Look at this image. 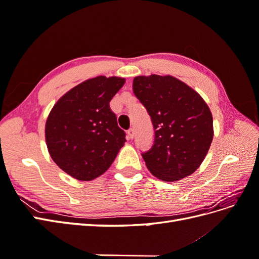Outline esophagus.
<instances>
[{
  "label": "esophagus",
  "mask_w": 259,
  "mask_h": 259,
  "mask_svg": "<svg viewBox=\"0 0 259 259\" xmlns=\"http://www.w3.org/2000/svg\"><path fill=\"white\" fill-rule=\"evenodd\" d=\"M127 137H128V139H133V138H134V130L130 128V130L127 131Z\"/></svg>",
  "instance_id": "34e87169"
}]
</instances>
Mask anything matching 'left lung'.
Returning <instances> with one entry per match:
<instances>
[{
  "label": "left lung",
  "instance_id": "left-lung-1",
  "mask_svg": "<svg viewBox=\"0 0 259 259\" xmlns=\"http://www.w3.org/2000/svg\"><path fill=\"white\" fill-rule=\"evenodd\" d=\"M133 91L151 116L154 142L143 158L150 173L176 182L199 168L214 136L213 116L198 92L171 75H139Z\"/></svg>",
  "mask_w": 259,
  "mask_h": 259
}]
</instances>
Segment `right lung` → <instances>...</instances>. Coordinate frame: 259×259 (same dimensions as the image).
I'll use <instances>...</instances> for the list:
<instances>
[{"label": "right lung", "instance_id": "right-lung-1", "mask_svg": "<svg viewBox=\"0 0 259 259\" xmlns=\"http://www.w3.org/2000/svg\"><path fill=\"white\" fill-rule=\"evenodd\" d=\"M124 77L99 75L61 96L45 124V140L53 161L71 177L90 182L111 166L126 142L117 126L110 101Z\"/></svg>", "mask_w": 259, "mask_h": 259}]
</instances>
